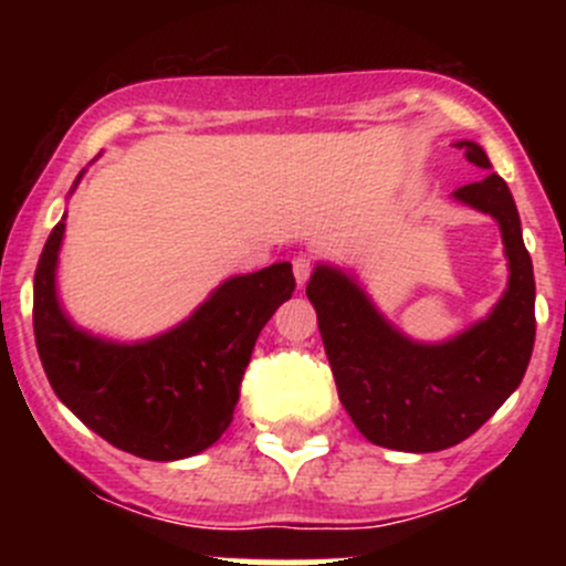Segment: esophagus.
Instances as JSON below:
<instances>
[{"mask_svg":"<svg viewBox=\"0 0 566 566\" xmlns=\"http://www.w3.org/2000/svg\"><path fill=\"white\" fill-rule=\"evenodd\" d=\"M293 273H295V284L298 287H304L306 282H310V273H312V260L306 254H298L293 260Z\"/></svg>","mask_w":566,"mask_h":566,"instance_id":"esophagus-1","label":"esophagus"}]
</instances>
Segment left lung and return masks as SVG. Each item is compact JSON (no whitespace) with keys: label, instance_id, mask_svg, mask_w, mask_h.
<instances>
[{"label":"left lung","instance_id":"obj_1","mask_svg":"<svg viewBox=\"0 0 566 566\" xmlns=\"http://www.w3.org/2000/svg\"><path fill=\"white\" fill-rule=\"evenodd\" d=\"M454 147L473 167L493 169L476 142ZM452 197L499 224L510 271L493 310L460 334L408 336L350 268L319 260L306 284L339 402L369 443L394 452H441L473 436L521 386L534 350V265L510 186L490 172Z\"/></svg>","mask_w":566,"mask_h":566}]
</instances>
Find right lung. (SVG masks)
<instances>
[{"instance_id": "1", "label": "right lung", "mask_w": 566, "mask_h": 566, "mask_svg": "<svg viewBox=\"0 0 566 566\" xmlns=\"http://www.w3.org/2000/svg\"><path fill=\"white\" fill-rule=\"evenodd\" d=\"M65 219L67 210L40 254L32 306L51 389L82 424L142 460L175 462L210 449L230 427L262 325L293 295V265L273 262L224 279L191 315L156 336L106 339L62 306L56 268Z\"/></svg>"}]
</instances>
